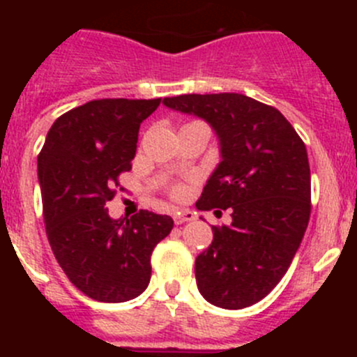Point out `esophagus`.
I'll list each match as a JSON object with an SVG mask.
<instances>
[{
	"label": "esophagus",
	"instance_id": "34e87169",
	"mask_svg": "<svg viewBox=\"0 0 357 357\" xmlns=\"http://www.w3.org/2000/svg\"><path fill=\"white\" fill-rule=\"evenodd\" d=\"M195 214L191 211H184V213H173V222L175 225H182V223L193 222Z\"/></svg>",
	"mask_w": 357,
	"mask_h": 357
}]
</instances>
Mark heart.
Returning <instances> with one entry per match:
<instances>
[{"label":"heart","instance_id":"1","mask_svg":"<svg viewBox=\"0 0 357 357\" xmlns=\"http://www.w3.org/2000/svg\"><path fill=\"white\" fill-rule=\"evenodd\" d=\"M173 193H175V195L178 193V188H175V189H173Z\"/></svg>","mask_w":357,"mask_h":357}]
</instances>
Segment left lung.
I'll list each match as a JSON object with an SVG mask.
<instances>
[{
	"label": "left lung",
	"instance_id": "left-lung-1",
	"mask_svg": "<svg viewBox=\"0 0 357 357\" xmlns=\"http://www.w3.org/2000/svg\"><path fill=\"white\" fill-rule=\"evenodd\" d=\"M164 105L206 119L222 146L197 209L230 211L232 223L213 227V243L195 261L198 289L218 307H248L279 284L307 229L304 141L275 107L245 94H181Z\"/></svg>",
	"mask_w": 357,
	"mask_h": 357
}]
</instances>
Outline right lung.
<instances>
[{
  "label": "right lung",
  "mask_w": 357,
  "mask_h": 357,
  "mask_svg": "<svg viewBox=\"0 0 357 357\" xmlns=\"http://www.w3.org/2000/svg\"><path fill=\"white\" fill-rule=\"evenodd\" d=\"M159 103L160 98H103L68 110L52 125L37 157L55 259L94 301L116 304L139 296L150 282L151 252L173 229L166 214L141 209L112 220L105 207L119 175L132 169L141 123Z\"/></svg>",
  "instance_id": "add662e5"
}]
</instances>
